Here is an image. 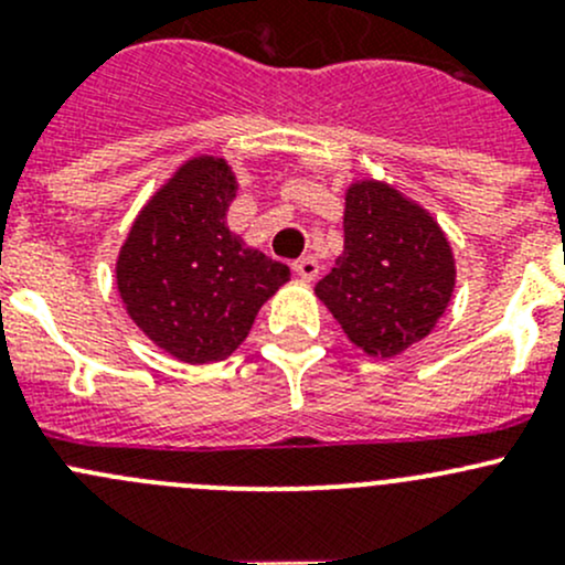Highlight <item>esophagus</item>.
Returning <instances> with one entry per match:
<instances>
[{
	"mask_svg": "<svg viewBox=\"0 0 565 565\" xmlns=\"http://www.w3.org/2000/svg\"><path fill=\"white\" fill-rule=\"evenodd\" d=\"M292 270L300 281H315L319 276V262L315 256H300V259L292 262Z\"/></svg>",
	"mask_w": 565,
	"mask_h": 565,
	"instance_id": "esophagus-1",
	"label": "esophagus"
}]
</instances>
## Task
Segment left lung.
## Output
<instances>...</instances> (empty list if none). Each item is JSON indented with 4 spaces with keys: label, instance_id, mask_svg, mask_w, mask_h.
<instances>
[{
    "label": "left lung",
    "instance_id": "left-lung-1",
    "mask_svg": "<svg viewBox=\"0 0 565 565\" xmlns=\"http://www.w3.org/2000/svg\"><path fill=\"white\" fill-rule=\"evenodd\" d=\"M457 287L451 243L429 210L383 180L350 182L344 250L317 284L347 339L396 358L437 328Z\"/></svg>",
    "mask_w": 565,
    "mask_h": 565
}]
</instances>
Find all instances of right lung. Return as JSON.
<instances>
[{"mask_svg":"<svg viewBox=\"0 0 565 565\" xmlns=\"http://www.w3.org/2000/svg\"><path fill=\"white\" fill-rule=\"evenodd\" d=\"M237 177L196 156L147 199L117 256V289L136 328L182 363H215L246 341L289 267L226 226Z\"/></svg>","mask_w":565,"mask_h":565,"instance_id":"right-lung-1","label":"right lung"}]
</instances>
